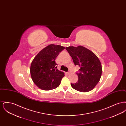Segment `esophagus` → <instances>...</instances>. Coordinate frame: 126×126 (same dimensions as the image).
I'll use <instances>...</instances> for the list:
<instances>
[{
  "instance_id": "34e87169",
  "label": "esophagus",
  "mask_w": 126,
  "mask_h": 126,
  "mask_svg": "<svg viewBox=\"0 0 126 126\" xmlns=\"http://www.w3.org/2000/svg\"><path fill=\"white\" fill-rule=\"evenodd\" d=\"M70 73H71L70 71H68V72H66V74H67V75H69V74H70Z\"/></svg>"
}]
</instances>
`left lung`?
Here are the masks:
<instances>
[{"instance_id": "obj_1", "label": "left lung", "mask_w": 126, "mask_h": 126, "mask_svg": "<svg viewBox=\"0 0 126 126\" xmlns=\"http://www.w3.org/2000/svg\"><path fill=\"white\" fill-rule=\"evenodd\" d=\"M66 49L72 57L75 65L80 67L77 73L78 81L71 84L72 88L81 92L93 90L102 76V65L99 59L94 52L82 46H69Z\"/></svg>"}]
</instances>
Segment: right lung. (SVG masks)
Returning a JSON list of instances; mask_svg holds the SVG:
<instances>
[{
  "label": "right lung",
  "mask_w": 126,
  "mask_h": 126,
  "mask_svg": "<svg viewBox=\"0 0 126 126\" xmlns=\"http://www.w3.org/2000/svg\"><path fill=\"white\" fill-rule=\"evenodd\" d=\"M64 48L60 45L50 44L41 50L32 60L30 67L31 78L40 89L52 90L60 85L65 75L57 69L55 60Z\"/></svg>",
  "instance_id": "1"
}]
</instances>
